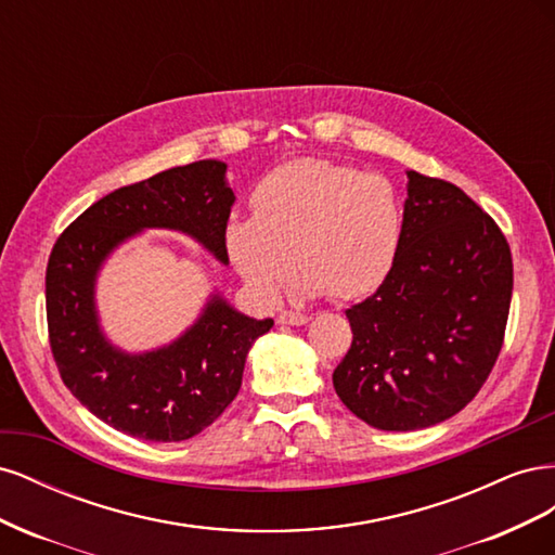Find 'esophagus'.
I'll list each match as a JSON object with an SVG mask.
<instances>
[{
    "label": "esophagus",
    "instance_id": "obj_1",
    "mask_svg": "<svg viewBox=\"0 0 555 555\" xmlns=\"http://www.w3.org/2000/svg\"><path fill=\"white\" fill-rule=\"evenodd\" d=\"M278 322H280V324H287V326H304V324L310 322V317H308V314H300V312L284 310V312H280Z\"/></svg>",
    "mask_w": 555,
    "mask_h": 555
}]
</instances>
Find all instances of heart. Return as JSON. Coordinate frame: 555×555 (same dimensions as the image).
Returning a JSON list of instances; mask_svg holds the SVG:
<instances>
[{
	"instance_id": "obj_1",
	"label": "heart",
	"mask_w": 555,
	"mask_h": 555,
	"mask_svg": "<svg viewBox=\"0 0 555 555\" xmlns=\"http://www.w3.org/2000/svg\"><path fill=\"white\" fill-rule=\"evenodd\" d=\"M249 206L251 217L227 224L224 247L247 287L268 304L289 287L294 259L304 271L298 292L335 300L371 296L393 271L402 201L377 173L296 159L268 171Z\"/></svg>"
}]
</instances>
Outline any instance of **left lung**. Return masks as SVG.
<instances>
[{
	"mask_svg": "<svg viewBox=\"0 0 555 555\" xmlns=\"http://www.w3.org/2000/svg\"><path fill=\"white\" fill-rule=\"evenodd\" d=\"M514 287L507 238L461 188L408 171L391 275L347 310L354 340L335 393L367 426L418 430L461 412L489 379Z\"/></svg>",
	"mask_w": 555,
	"mask_h": 555,
	"instance_id": "obj_1",
	"label": "left lung"
}]
</instances>
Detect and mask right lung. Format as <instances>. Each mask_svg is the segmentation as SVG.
<instances>
[{"instance_id": "1", "label": "right lung", "mask_w": 555, "mask_h": 555, "mask_svg": "<svg viewBox=\"0 0 555 555\" xmlns=\"http://www.w3.org/2000/svg\"><path fill=\"white\" fill-rule=\"evenodd\" d=\"M227 164L201 159L99 198L62 231L46 268L48 338L80 405L131 438L190 440L238 396L249 347L273 319H251L212 294L196 324L145 354L113 347L99 326L94 282L111 251L143 229L182 231L229 263L224 229L236 196Z\"/></svg>"}]
</instances>
